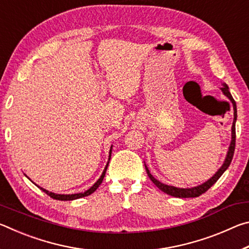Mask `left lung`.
<instances>
[{"label":"left lung","instance_id":"1","mask_svg":"<svg viewBox=\"0 0 249 249\" xmlns=\"http://www.w3.org/2000/svg\"><path fill=\"white\" fill-rule=\"evenodd\" d=\"M223 93H224L227 98H229L231 103H233V107H234V121H233V126H231V145H230V148L229 151H227V156L225 158V161L223 163V166L218 169V171L216 172L215 175H214L212 178L210 180L206 181L203 184L201 185H197V187L195 188H191V189H180V188H176V187H172V185H168L165 183H161L160 181H158L157 179H155L153 176L148 170V168L147 166H145L146 168V171H147V175L150 178V180L153 181V182L157 185V187L160 189V190L163 191L167 195L172 196H176V197H196V196H200L201 195H203L204 192H206L209 190V189L212 187V185L216 182V181L220 179V177L224 174V171L227 169V168L230 167L231 162V159H233V156H234V151H235V142H236V132H235V123H236V117H237V111H236V103L233 99V96L230 93L229 91V87L226 86L224 83L223 84V87L221 88Z\"/></svg>","mask_w":249,"mask_h":249}]
</instances>
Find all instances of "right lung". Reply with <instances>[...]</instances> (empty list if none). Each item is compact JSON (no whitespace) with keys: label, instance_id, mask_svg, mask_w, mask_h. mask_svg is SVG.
<instances>
[{"label":"right lung","instance_id":"right-lung-1","mask_svg":"<svg viewBox=\"0 0 249 249\" xmlns=\"http://www.w3.org/2000/svg\"><path fill=\"white\" fill-rule=\"evenodd\" d=\"M111 153H112V147H111V150H109V157H108V161H109V158H111ZM107 166H108V162L107 163V167H105V169L103 171L102 176L100 177V179L96 181V182L92 185V187L89 189V190H87L86 192L83 193H75V195H56V193H53V192H49L47 190H45V189L40 188L37 185V187L40 188V190H43L46 195H48L50 197H53V199L54 200H59V201H71V200H75V199H79V197H83V196H90L91 193H93L96 189L99 188V185L102 183L103 181V178L105 176V172H107Z\"/></svg>","mask_w":249,"mask_h":249}]
</instances>
